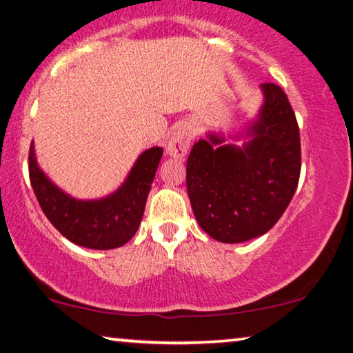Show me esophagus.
Segmentation results:
<instances>
[{
    "mask_svg": "<svg viewBox=\"0 0 353 353\" xmlns=\"http://www.w3.org/2000/svg\"><path fill=\"white\" fill-rule=\"evenodd\" d=\"M193 131L190 126L181 125L179 128L172 131L170 141H168L166 145V154L172 157V159L181 160L187 155L188 147H190L193 141Z\"/></svg>",
    "mask_w": 353,
    "mask_h": 353,
    "instance_id": "1",
    "label": "esophagus"
}]
</instances>
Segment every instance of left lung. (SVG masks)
I'll list each match as a JSON object with an SVG mask.
<instances>
[{
    "label": "left lung",
    "mask_w": 353,
    "mask_h": 353,
    "mask_svg": "<svg viewBox=\"0 0 353 353\" xmlns=\"http://www.w3.org/2000/svg\"><path fill=\"white\" fill-rule=\"evenodd\" d=\"M265 103L249 126L244 145L223 144L209 134L187 160V192L192 209L210 238L244 243L274 227L285 212L301 171L296 117L276 83H261Z\"/></svg>",
    "instance_id": "obj_1"
}]
</instances>
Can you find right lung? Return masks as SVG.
<instances>
[{"mask_svg": "<svg viewBox=\"0 0 353 353\" xmlns=\"http://www.w3.org/2000/svg\"><path fill=\"white\" fill-rule=\"evenodd\" d=\"M161 155V147H152L143 152L122 187L109 196L76 199L60 190L42 172L31 143L30 181L42 212L66 239L87 249H117L128 243L139 228Z\"/></svg>", "mask_w": 353, "mask_h": 353, "instance_id": "obj_1", "label": "right lung"}]
</instances>
